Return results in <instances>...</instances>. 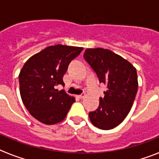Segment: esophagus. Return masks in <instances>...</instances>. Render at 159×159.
Listing matches in <instances>:
<instances>
[{
    "label": "esophagus",
    "mask_w": 159,
    "mask_h": 159,
    "mask_svg": "<svg viewBox=\"0 0 159 159\" xmlns=\"http://www.w3.org/2000/svg\"><path fill=\"white\" fill-rule=\"evenodd\" d=\"M79 98V99H84V97H85V95H78V96H77Z\"/></svg>",
    "instance_id": "esophagus-1"
}]
</instances>
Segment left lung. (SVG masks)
<instances>
[{
	"label": "left lung",
	"mask_w": 159,
	"mask_h": 159,
	"mask_svg": "<svg viewBox=\"0 0 159 159\" xmlns=\"http://www.w3.org/2000/svg\"><path fill=\"white\" fill-rule=\"evenodd\" d=\"M84 58L99 83L107 87L99 107L89 113L90 120L102 130L115 128L127 117L135 99L139 84L136 68L119 55L101 48L86 49Z\"/></svg>",
	"instance_id": "left-lung-1"
}]
</instances>
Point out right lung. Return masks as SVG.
Returning a JSON list of instances; mask_svg holds the SVG:
<instances>
[{
    "label": "right lung",
    "instance_id": "add662e5",
    "mask_svg": "<svg viewBox=\"0 0 159 159\" xmlns=\"http://www.w3.org/2000/svg\"><path fill=\"white\" fill-rule=\"evenodd\" d=\"M83 49L62 44L48 46L24 64L19 74L20 97L29 113L40 123L52 125L63 121L75 101L56 87L64 85L63 76L68 64Z\"/></svg>",
    "mask_w": 159,
    "mask_h": 159
}]
</instances>
